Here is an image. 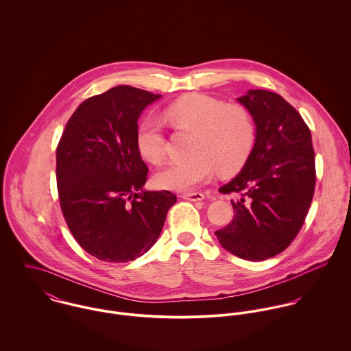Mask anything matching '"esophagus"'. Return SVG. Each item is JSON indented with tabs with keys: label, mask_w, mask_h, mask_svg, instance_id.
Returning <instances> with one entry per match:
<instances>
[{
	"label": "esophagus",
	"mask_w": 351,
	"mask_h": 351,
	"mask_svg": "<svg viewBox=\"0 0 351 351\" xmlns=\"http://www.w3.org/2000/svg\"><path fill=\"white\" fill-rule=\"evenodd\" d=\"M181 197H182L184 200L189 201H201L205 199V196H204L202 193H200V192H195V193H182Z\"/></svg>",
	"instance_id": "34e87169"
}]
</instances>
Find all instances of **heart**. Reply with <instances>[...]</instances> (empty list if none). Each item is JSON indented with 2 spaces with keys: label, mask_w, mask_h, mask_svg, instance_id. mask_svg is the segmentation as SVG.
Returning <instances> with one entry per match:
<instances>
[{
  "label": "heart",
  "mask_w": 351,
  "mask_h": 351,
  "mask_svg": "<svg viewBox=\"0 0 351 351\" xmlns=\"http://www.w3.org/2000/svg\"><path fill=\"white\" fill-rule=\"evenodd\" d=\"M163 119L178 130L193 131L191 158L171 162L155 176V184L171 191H192L219 171H238L255 145V124L247 108L201 93L186 95L163 109ZM136 146L141 155L159 163L167 149L162 124L147 117L138 125Z\"/></svg>",
  "instance_id": "1"
}]
</instances>
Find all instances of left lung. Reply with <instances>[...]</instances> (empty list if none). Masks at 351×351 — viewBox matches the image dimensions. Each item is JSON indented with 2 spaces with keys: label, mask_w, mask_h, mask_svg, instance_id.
<instances>
[{
  "label": "left lung",
  "mask_w": 351,
  "mask_h": 351,
  "mask_svg": "<svg viewBox=\"0 0 351 351\" xmlns=\"http://www.w3.org/2000/svg\"><path fill=\"white\" fill-rule=\"evenodd\" d=\"M238 101L249 109L256 138L242 171L220 188L237 197L235 215L215 235L231 254L263 261L300 232L315 193V151L300 113L280 95L256 89Z\"/></svg>",
  "instance_id": "obj_1"
}]
</instances>
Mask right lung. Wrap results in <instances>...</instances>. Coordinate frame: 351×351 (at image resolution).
Masks as SVG:
<instances>
[{
  "instance_id": "add662e5",
  "label": "right lung",
  "mask_w": 351,
  "mask_h": 351,
  "mask_svg": "<svg viewBox=\"0 0 351 351\" xmlns=\"http://www.w3.org/2000/svg\"><path fill=\"white\" fill-rule=\"evenodd\" d=\"M160 95L121 85L84 101L56 147L60 209L78 245L105 262L150 250L177 197L143 192L149 167L136 146L138 119Z\"/></svg>"
}]
</instances>
